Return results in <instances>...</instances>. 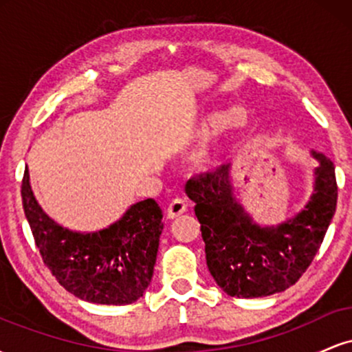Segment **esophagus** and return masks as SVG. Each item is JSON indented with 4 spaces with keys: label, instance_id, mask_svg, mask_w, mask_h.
I'll return each mask as SVG.
<instances>
[{
    "label": "esophagus",
    "instance_id": "obj_1",
    "mask_svg": "<svg viewBox=\"0 0 352 352\" xmlns=\"http://www.w3.org/2000/svg\"><path fill=\"white\" fill-rule=\"evenodd\" d=\"M185 212H187V204H185V201L182 199H175V200H172L170 204H168L167 218H168V220H175V218L184 215Z\"/></svg>",
    "mask_w": 352,
    "mask_h": 352
}]
</instances>
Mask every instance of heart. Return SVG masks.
<instances>
[{
	"label": "heart",
	"mask_w": 352,
	"mask_h": 352,
	"mask_svg": "<svg viewBox=\"0 0 352 352\" xmlns=\"http://www.w3.org/2000/svg\"><path fill=\"white\" fill-rule=\"evenodd\" d=\"M250 124V112L243 106H232L221 112H213L200 120L190 132L192 140H207L212 135L235 137L245 131ZM227 157V145L223 142H215L193 157V165L199 170H213L220 167Z\"/></svg>",
	"instance_id": "heart-1"
}]
</instances>
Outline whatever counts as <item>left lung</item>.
<instances>
[{
  "label": "left lung",
  "instance_id": "1",
  "mask_svg": "<svg viewBox=\"0 0 352 352\" xmlns=\"http://www.w3.org/2000/svg\"><path fill=\"white\" fill-rule=\"evenodd\" d=\"M318 160L314 187L300 213L280 225L261 227L233 193L228 167L193 177L185 193L195 201L205 241L208 272L230 296L261 298L285 292L308 270L336 212L334 164L311 151Z\"/></svg>",
  "mask_w": 352,
  "mask_h": 352
}]
</instances>
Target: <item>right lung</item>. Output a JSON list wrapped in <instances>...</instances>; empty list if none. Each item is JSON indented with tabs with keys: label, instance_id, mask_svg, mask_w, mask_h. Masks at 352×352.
<instances>
[{
	"label": "right lung",
	"instance_id": "right-lung-1",
	"mask_svg": "<svg viewBox=\"0 0 352 352\" xmlns=\"http://www.w3.org/2000/svg\"><path fill=\"white\" fill-rule=\"evenodd\" d=\"M23 208L44 265L64 289L96 305H131L151 285L164 230L153 199L131 205L116 223L98 232H72L56 223L36 200L24 170Z\"/></svg>",
	"mask_w": 352,
	"mask_h": 352
}]
</instances>
